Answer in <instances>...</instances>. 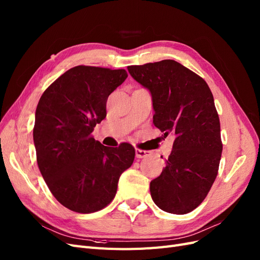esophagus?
<instances>
[{
  "label": "esophagus",
  "instance_id": "34e87169",
  "mask_svg": "<svg viewBox=\"0 0 260 260\" xmlns=\"http://www.w3.org/2000/svg\"><path fill=\"white\" fill-rule=\"evenodd\" d=\"M151 155V152L149 151H143V149H136V156L137 158H145V157Z\"/></svg>",
  "mask_w": 260,
  "mask_h": 260
}]
</instances>
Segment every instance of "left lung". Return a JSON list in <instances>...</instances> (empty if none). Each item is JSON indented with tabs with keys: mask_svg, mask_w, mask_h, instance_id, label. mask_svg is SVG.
<instances>
[{
	"mask_svg": "<svg viewBox=\"0 0 260 260\" xmlns=\"http://www.w3.org/2000/svg\"><path fill=\"white\" fill-rule=\"evenodd\" d=\"M128 72L151 93L155 127L165 138L175 137L161 175L149 184L152 199L164 211L187 214L205 200L221 158L214 96L203 78L176 60L129 66Z\"/></svg>",
	"mask_w": 260,
	"mask_h": 260,
	"instance_id": "left-lung-1",
	"label": "left lung"
}]
</instances>
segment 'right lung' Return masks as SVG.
I'll use <instances>...</instances> for the list:
<instances>
[{
    "mask_svg": "<svg viewBox=\"0 0 260 260\" xmlns=\"http://www.w3.org/2000/svg\"><path fill=\"white\" fill-rule=\"evenodd\" d=\"M124 69L70 68L44 91L36 109L37 161L62 206L90 214L111 203L122 172L135 160L129 143L107 147L92 138L106 117V102L125 79Z\"/></svg>",
    "mask_w": 260,
    "mask_h": 260,
    "instance_id": "obj_1",
    "label": "right lung"
}]
</instances>
